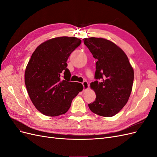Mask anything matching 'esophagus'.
Returning <instances> with one entry per match:
<instances>
[{
    "mask_svg": "<svg viewBox=\"0 0 157 157\" xmlns=\"http://www.w3.org/2000/svg\"><path fill=\"white\" fill-rule=\"evenodd\" d=\"M82 85H83V88H84V90H87L88 88V87H89V84L86 81V80H84V81L82 82Z\"/></svg>",
    "mask_w": 157,
    "mask_h": 157,
    "instance_id": "obj_1",
    "label": "esophagus"
}]
</instances>
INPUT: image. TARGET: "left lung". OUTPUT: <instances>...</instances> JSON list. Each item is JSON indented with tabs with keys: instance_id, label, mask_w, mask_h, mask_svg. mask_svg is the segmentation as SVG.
Listing matches in <instances>:
<instances>
[{
	"instance_id": "1",
	"label": "left lung",
	"mask_w": 157,
	"mask_h": 157,
	"mask_svg": "<svg viewBox=\"0 0 157 157\" xmlns=\"http://www.w3.org/2000/svg\"><path fill=\"white\" fill-rule=\"evenodd\" d=\"M83 40L97 59L96 80L90 83L96 98L88 107L96 115L113 117L124 107L130 98L134 69L124 51L113 42L96 37Z\"/></svg>"
}]
</instances>
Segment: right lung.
<instances>
[{"label": "right lung", "instance_id": "right-lung-1", "mask_svg": "<svg viewBox=\"0 0 157 157\" xmlns=\"http://www.w3.org/2000/svg\"><path fill=\"white\" fill-rule=\"evenodd\" d=\"M80 43L76 37H56L40 44L33 53L26 67L25 84L33 105L43 115L65 114L83 90L81 83L69 82L67 68L68 58Z\"/></svg>", "mask_w": 157, "mask_h": 157}]
</instances>
